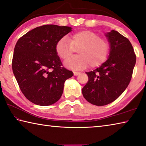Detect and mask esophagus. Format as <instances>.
<instances>
[{"mask_svg":"<svg viewBox=\"0 0 146 146\" xmlns=\"http://www.w3.org/2000/svg\"><path fill=\"white\" fill-rule=\"evenodd\" d=\"M80 74V72H76V71H74V76H78Z\"/></svg>","mask_w":146,"mask_h":146,"instance_id":"esophagus-1","label":"esophagus"}]
</instances>
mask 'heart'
<instances>
[{
	"label": "heart",
	"instance_id": "1",
	"mask_svg": "<svg viewBox=\"0 0 146 146\" xmlns=\"http://www.w3.org/2000/svg\"><path fill=\"white\" fill-rule=\"evenodd\" d=\"M76 49L79 55L66 59L64 65L68 68H85L90 64V67L94 68L106 60L109 44L96 33L82 30L73 33L70 38L63 37L56 45V53L62 59L70 56Z\"/></svg>",
	"mask_w": 146,
	"mask_h": 146
}]
</instances>
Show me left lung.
<instances>
[{"instance_id":"obj_1","label":"left lung","mask_w":146,"mask_h":146,"mask_svg":"<svg viewBox=\"0 0 146 146\" xmlns=\"http://www.w3.org/2000/svg\"><path fill=\"white\" fill-rule=\"evenodd\" d=\"M110 44L109 58L99 68L86 72L89 81L82 89L83 97L97 106L116 100L129 84L136 55L127 38L115 30L106 33Z\"/></svg>"}]
</instances>
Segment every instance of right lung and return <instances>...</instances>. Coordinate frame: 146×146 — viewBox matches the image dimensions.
I'll return each mask as SVG.
<instances>
[{"mask_svg": "<svg viewBox=\"0 0 146 146\" xmlns=\"http://www.w3.org/2000/svg\"><path fill=\"white\" fill-rule=\"evenodd\" d=\"M72 28L46 25L30 30L14 48L12 69L20 89L29 101L40 106L60 99L64 82L73 72L63 66L56 51L58 40Z\"/></svg>", "mask_w": 146, "mask_h": 146, "instance_id": "add662e5", "label": "right lung"}]
</instances>
